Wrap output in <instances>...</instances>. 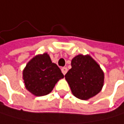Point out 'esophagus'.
<instances>
[{"label":"esophagus","instance_id":"obj_1","mask_svg":"<svg viewBox=\"0 0 124 124\" xmlns=\"http://www.w3.org/2000/svg\"><path fill=\"white\" fill-rule=\"evenodd\" d=\"M67 71H68V68H67L64 67V68H62V74H63L64 75L67 73Z\"/></svg>","mask_w":124,"mask_h":124}]
</instances>
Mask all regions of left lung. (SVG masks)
Segmentation results:
<instances>
[{
  "instance_id": "1",
  "label": "left lung",
  "mask_w": 124,
  "mask_h": 124,
  "mask_svg": "<svg viewBox=\"0 0 124 124\" xmlns=\"http://www.w3.org/2000/svg\"><path fill=\"white\" fill-rule=\"evenodd\" d=\"M72 94L80 100L97 94L103 86L104 73L89 55L79 54L71 60V68L65 75Z\"/></svg>"
}]
</instances>
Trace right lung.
Listing matches in <instances>:
<instances>
[{
    "instance_id": "right-lung-1",
    "label": "right lung",
    "mask_w": 124,
    "mask_h": 124,
    "mask_svg": "<svg viewBox=\"0 0 124 124\" xmlns=\"http://www.w3.org/2000/svg\"><path fill=\"white\" fill-rule=\"evenodd\" d=\"M62 78L63 74L55 63L52 62L47 53L34 56L23 70L26 88L38 97L51 92L56 83Z\"/></svg>"
}]
</instances>
